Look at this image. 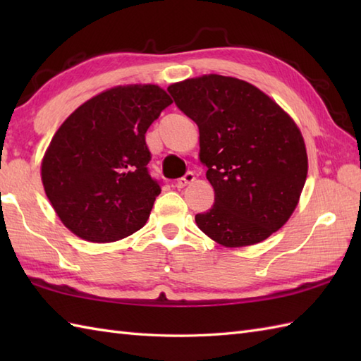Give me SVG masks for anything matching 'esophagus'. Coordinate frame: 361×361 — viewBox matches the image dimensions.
Masks as SVG:
<instances>
[{
	"mask_svg": "<svg viewBox=\"0 0 361 361\" xmlns=\"http://www.w3.org/2000/svg\"><path fill=\"white\" fill-rule=\"evenodd\" d=\"M195 180V175H194V172H186L185 175L181 176V178H178L176 180V183H175V186L178 188V189H183L185 186H188V185H190V183H192Z\"/></svg>",
	"mask_w": 361,
	"mask_h": 361,
	"instance_id": "34e87169",
	"label": "esophagus"
}]
</instances>
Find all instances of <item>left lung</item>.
I'll use <instances>...</instances> for the list:
<instances>
[{"instance_id": "8db88e82", "label": "left lung", "mask_w": 361, "mask_h": 361, "mask_svg": "<svg viewBox=\"0 0 361 361\" xmlns=\"http://www.w3.org/2000/svg\"><path fill=\"white\" fill-rule=\"evenodd\" d=\"M200 130V159L216 198L197 214L202 231L225 247L265 240L295 211L307 176L299 128L259 88L209 74L167 88Z\"/></svg>"}]
</instances>
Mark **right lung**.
<instances>
[{
    "mask_svg": "<svg viewBox=\"0 0 361 361\" xmlns=\"http://www.w3.org/2000/svg\"><path fill=\"white\" fill-rule=\"evenodd\" d=\"M172 99L157 85L106 90L54 135L42 181L63 225L90 242H114L147 221L159 181L149 172L145 132Z\"/></svg>",
    "mask_w": 361,
    "mask_h": 361,
    "instance_id": "obj_1",
    "label": "right lung"
}]
</instances>
